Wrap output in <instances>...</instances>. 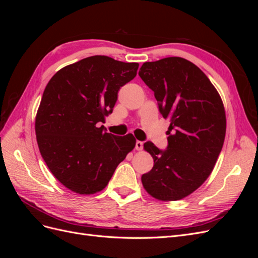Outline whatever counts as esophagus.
<instances>
[{
	"label": "esophagus",
	"instance_id": "34e87169",
	"mask_svg": "<svg viewBox=\"0 0 258 258\" xmlns=\"http://www.w3.org/2000/svg\"><path fill=\"white\" fill-rule=\"evenodd\" d=\"M136 148H137V151H142V148H143V142L137 141V142H136Z\"/></svg>",
	"mask_w": 258,
	"mask_h": 258
}]
</instances>
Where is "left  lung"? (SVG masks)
Returning <instances> with one entry per match:
<instances>
[{"mask_svg": "<svg viewBox=\"0 0 258 258\" xmlns=\"http://www.w3.org/2000/svg\"><path fill=\"white\" fill-rule=\"evenodd\" d=\"M139 75L154 91L163 118L171 122L167 150L144 143L154 167L142 175L143 187L161 201L183 199L205 183L222 151L223 101L208 76L181 57L145 62Z\"/></svg>", "mask_w": 258, "mask_h": 258, "instance_id": "obj_1", "label": "left lung"}]
</instances>
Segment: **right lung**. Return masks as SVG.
Here are the masks:
<instances>
[{"instance_id": "right-lung-1", "label": "right lung", "mask_w": 258, "mask_h": 258, "mask_svg": "<svg viewBox=\"0 0 258 258\" xmlns=\"http://www.w3.org/2000/svg\"><path fill=\"white\" fill-rule=\"evenodd\" d=\"M137 62L91 56L54 74L35 117L38 148L50 172L67 188L91 195L105 188L117 166L136 146L131 134L104 132L120 87L134 80Z\"/></svg>"}]
</instances>
